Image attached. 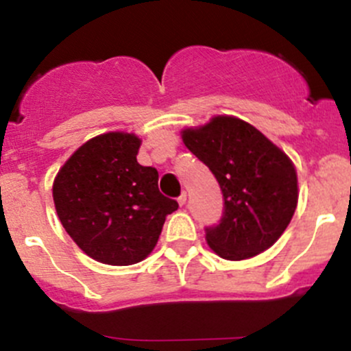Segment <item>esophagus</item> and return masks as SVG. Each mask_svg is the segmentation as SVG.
Instances as JSON below:
<instances>
[{
  "instance_id": "1",
  "label": "esophagus",
  "mask_w": 351,
  "mask_h": 351,
  "mask_svg": "<svg viewBox=\"0 0 351 351\" xmlns=\"http://www.w3.org/2000/svg\"><path fill=\"white\" fill-rule=\"evenodd\" d=\"M178 204L182 205V206L186 204V191H182V195H180V197H178Z\"/></svg>"
}]
</instances>
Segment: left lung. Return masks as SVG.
I'll return each instance as SVG.
<instances>
[{"label":"left lung","mask_w":351,"mask_h":351,"mask_svg":"<svg viewBox=\"0 0 351 351\" xmlns=\"http://www.w3.org/2000/svg\"><path fill=\"white\" fill-rule=\"evenodd\" d=\"M183 143L208 166L223 195L219 223L205 227L213 252L242 261L269 249L298 205V176L289 158L263 132L230 116L185 129Z\"/></svg>","instance_id":"left-lung-1"}]
</instances>
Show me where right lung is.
<instances>
[{
  "label": "right lung",
  "mask_w": 351,
  "mask_h": 351,
  "mask_svg": "<svg viewBox=\"0 0 351 351\" xmlns=\"http://www.w3.org/2000/svg\"><path fill=\"white\" fill-rule=\"evenodd\" d=\"M141 141L108 132L82 145L53 182L58 219L92 259L131 265L154 249L176 200L158 188V171L138 163Z\"/></svg>",
  "instance_id": "right-lung-1"
}]
</instances>
